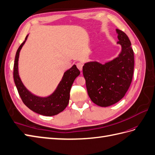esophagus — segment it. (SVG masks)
Segmentation results:
<instances>
[{
	"label": "esophagus",
	"mask_w": 155,
	"mask_h": 155,
	"mask_svg": "<svg viewBox=\"0 0 155 155\" xmlns=\"http://www.w3.org/2000/svg\"><path fill=\"white\" fill-rule=\"evenodd\" d=\"M76 66L78 67V68L80 70V71L82 70V68H83V64L81 63V62H78L76 64Z\"/></svg>",
	"instance_id": "obj_1"
}]
</instances>
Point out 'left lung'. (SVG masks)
<instances>
[{"instance_id": "8db88e82", "label": "left lung", "mask_w": 155, "mask_h": 155, "mask_svg": "<svg viewBox=\"0 0 155 155\" xmlns=\"http://www.w3.org/2000/svg\"><path fill=\"white\" fill-rule=\"evenodd\" d=\"M122 51L118 57L104 64L96 61L85 63L83 74L88 95L98 106L107 107L121 100L129 89L134 68V54L126 34L116 29Z\"/></svg>"}]
</instances>
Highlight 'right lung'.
I'll use <instances>...</instances> for the list:
<instances>
[{
    "instance_id": "right-lung-1",
    "label": "right lung",
    "mask_w": 155,
    "mask_h": 155,
    "mask_svg": "<svg viewBox=\"0 0 155 155\" xmlns=\"http://www.w3.org/2000/svg\"><path fill=\"white\" fill-rule=\"evenodd\" d=\"M28 35L17 50L14 65V80L19 95L23 103L30 110L41 115L51 116L59 114L66 108L69 103L70 92L73 83L80 71L75 65L66 71L62 80L51 95L48 97H39L34 95L25 87L18 73V58L20 52L24 46Z\"/></svg>"
}]
</instances>
